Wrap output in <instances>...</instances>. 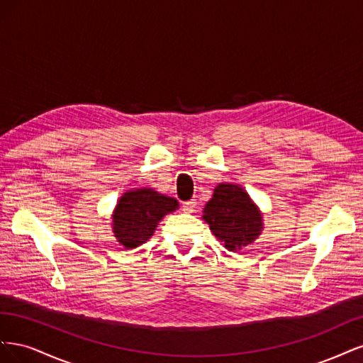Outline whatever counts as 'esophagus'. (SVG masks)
<instances>
[{
    "label": "esophagus",
    "instance_id": "1",
    "mask_svg": "<svg viewBox=\"0 0 363 363\" xmlns=\"http://www.w3.org/2000/svg\"><path fill=\"white\" fill-rule=\"evenodd\" d=\"M195 207H196V200H189L183 204V211L184 213H194Z\"/></svg>",
    "mask_w": 363,
    "mask_h": 363
}]
</instances>
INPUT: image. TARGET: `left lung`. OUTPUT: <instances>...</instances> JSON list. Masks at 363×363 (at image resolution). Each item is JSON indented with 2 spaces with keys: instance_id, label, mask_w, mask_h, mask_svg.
<instances>
[{
  "instance_id": "8db88e82",
  "label": "left lung",
  "mask_w": 363,
  "mask_h": 363,
  "mask_svg": "<svg viewBox=\"0 0 363 363\" xmlns=\"http://www.w3.org/2000/svg\"><path fill=\"white\" fill-rule=\"evenodd\" d=\"M203 219L228 251L238 252L262 235L263 213L239 184L219 183L207 201Z\"/></svg>"
}]
</instances>
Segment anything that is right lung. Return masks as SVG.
I'll return each instance as SVG.
<instances>
[{
    "label": "right lung",
    "mask_w": 363,
    "mask_h": 363,
    "mask_svg": "<svg viewBox=\"0 0 363 363\" xmlns=\"http://www.w3.org/2000/svg\"><path fill=\"white\" fill-rule=\"evenodd\" d=\"M179 208L172 196L151 188L130 189L121 195L112 213V232L121 245L136 248L155 235L164 215Z\"/></svg>",
    "instance_id": "obj_1"
}]
</instances>
